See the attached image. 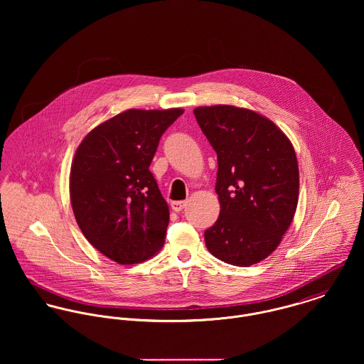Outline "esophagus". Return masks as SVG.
Returning a JSON list of instances; mask_svg holds the SVG:
<instances>
[{"label":"esophagus","instance_id":"obj_1","mask_svg":"<svg viewBox=\"0 0 364 364\" xmlns=\"http://www.w3.org/2000/svg\"><path fill=\"white\" fill-rule=\"evenodd\" d=\"M186 206V202L185 200H178V202H172L171 203V208L173 211H182V208Z\"/></svg>","mask_w":364,"mask_h":364}]
</instances>
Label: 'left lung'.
<instances>
[{"instance_id": "obj_1", "label": "left lung", "mask_w": 364, "mask_h": 364, "mask_svg": "<svg viewBox=\"0 0 364 364\" xmlns=\"http://www.w3.org/2000/svg\"><path fill=\"white\" fill-rule=\"evenodd\" d=\"M196 120L217 153L220 215L205 231L208 252L234 266L267 258L299 202V164L287 136L267 117L231 105L199 106Z\"/></svg>"}]
</instances>
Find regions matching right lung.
I'll use <instances>...</instances> for the list:
<instances>
[{"label": "right lung", "instance_id": "obj_1", "mask_svg": "<svg viewBox=\"0 0 364 364\" xmlns=\"http://www.w3.org/2000/svg\"><path fill=\"white\" fill-rule=\"evenodd\" d=\"M183 113L129 109L92 129L70 172L71 206L85 238L120 264L151 258L162 248L169 208L150 164L164 132Z\"/></svg>", "mask_w": 364, "mask_h": 364}]
</instances>
